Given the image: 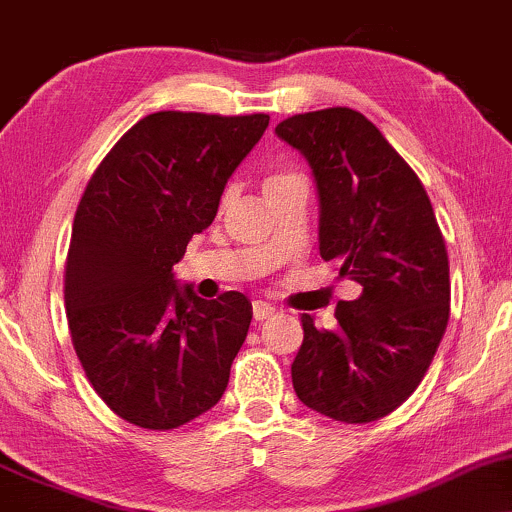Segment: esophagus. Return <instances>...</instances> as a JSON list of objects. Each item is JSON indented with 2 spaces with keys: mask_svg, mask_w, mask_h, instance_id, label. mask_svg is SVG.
I'll list each match as a JSON object with an SVG mask.
<instances>
[{
  "mask_svg": "<svg viewBox=\"0 0 512 512\" xmlns=\"http://www.w3.org/2000/svg\"><path fill=\"white\" fill-rule=\"evenodd\" d=\"M272 315H274V307L269 303H264V300H255V303H252V317H255L257 322L269 319Z\"/></svg>",
  "mask_w": 512,
  "mask_h": 512,
  "instance_id": "1",
  "label": "esophagus"
}]
</instances>
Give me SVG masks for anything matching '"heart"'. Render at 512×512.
Here are the masks:
<instances>
[{
  "mask_svg": "<svg viewBox=\"0 0 512 512\" xmlns=\"http://www.w3.org/2000/svg\"><path fill=\"white\" fill-rule=\"evenodd\" d=\"M293 183H305L303 174H298V171L281 169V171H272V174H269L267 178H264L262 188H264V195H272V193H276V190L293 186ZM226 200H229V195L221 197V207L226 205Z\"/></svg>",
  "mask_w": 512,
  "mask_h": 512,
  "instance_id": "1",
  "label": "heart"
}]
</instances>
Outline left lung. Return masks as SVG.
Here are the masks:
<instances>
[{
    "label": "left lung",
    "instance_id": "8db88e82",
    "mask_svg": "<svg viewBox=\"0 0 512 512\" xmlns=\"http://www.w3.org/2000/svg\"><path fill=\"white\" fill-rule=\"evenodd\" d=\"M276 135L310 164L319 255L357 281L334 331L303 322L293 389L331 420L365 424L412 396L451 312L448 252L427 190L372 121L348 107L288 116Z\"/></svg>",
    "mask_w": 512,
    "mask_h": 512
}]
</instances>
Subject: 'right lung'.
Masks as SVG:
<instances>
[{
  "label": "right lung",
  "instance_id": "right-lung-1",
  "mask_svg": "<svg viewBox=\"0 0 512 512\" xmlns=\"http://www.w3.org/2000/svg\"><path fill=\"white\" fill-rule=\"evenodd\" d=\"M267 126V114H150L80 197L64 272L71 341L97 396L135 427L176 429L224 396L250 300L197 298L171 269Z\"/></svg>",
  "mask_w": 512,
  "mask_h": 512
}]
</instances>
